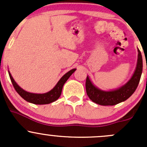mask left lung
<instances>
[{"instance_id":"left-lung-1","label":"left lung","mask_w":147,"mask_h":147,"mask_svg":"<svg viewBox=\"0 0 147 147\" xmlns=\"http://www.w3.org/2000/svg\"><path fill=\"white\" fill-rule=\"evenodd\" d=\"M138 53H138L137 65L134 75L127 84L118 90L109 92L99 90L93 85L88 77H87L85 87L86 92L89 98L94 103L103 106L115 105L127 100L137 88L142 73L143 61H142V54L139 49H138Z\"/></svg>"}]
</instances>
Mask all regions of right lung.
Instances as JSON below:
<instances>
[{
  "mask_svg": "<svg viewBox=\"0 0 147 147\" xmlns=\"http://www.w3.org/2000/svg\"><path fill=\"white\" fill-rule=\"evenodd\" d=\"M75 70H76V69H72L69 70L68 72H67L65 75L62 77L61 79L59 80V82L57 83L55 87L53 90H50L48 92L44 93V94H33V93H30L25 91L24 90L20 88L18 85L17 83L15 82V80L12 78L11 75H10V72H8V73H9L10 80H11L12 84H13L15 90L20 94V97H23L27 102L35 104V105H46V104H50L56 101L60 97L63 85L66 82V81L67 80L68 78L72 75V74Z\"/></svg>",
  "mask_w": 147,
  "mask_h": 147,
  "instance_id": "right-lung-1",
  "label": "right lung"
}]
</instances>
